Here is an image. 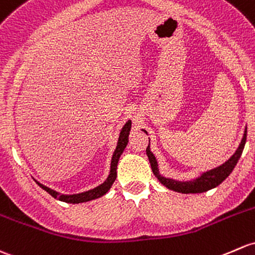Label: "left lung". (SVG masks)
<instances>
[{"label":"left lung","mask_w":255,"mask_h":255,"mask_svg":"<svg viewBox=\"0 0 255 255\" xmlns=\"http://www.w3.org/2000/svg\"><path fill=\"white\" fill-rule=\"evenodd\" d=\"M144 132H145V130H144ZM246 140H247V129H246L245 135H243V139L242 141H241L240 146L236 150L235 154L230 157V160H227L226 162L222 163L219 167L203 173L202 176L198 177L194 181L189 182H177L173 181V179L165 178V177L160 176L159 170H157L156 159H155V156L152 155V152L150 151L149 145L148 148H146V155H148L149 157V161L150 165H151V170L152 172H154V175L156 176L157 179H159L160 183L163 184L165 187H167L168 189L178 193H184V194H188V193H203L209 191V189H213L215 188V187H218L220 183H222V182L230 176V173L234 171L235 166L237 165L241 155H242L243 149H245Z\"/></svg>","instance_id":"left-lung-1"}]
</instances>
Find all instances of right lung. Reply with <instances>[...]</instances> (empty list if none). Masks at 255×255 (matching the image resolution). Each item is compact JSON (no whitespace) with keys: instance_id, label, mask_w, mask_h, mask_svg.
Segmentation results:
<instances>
[{"instance_id":"right-lung-1","label":"right lung","mask_w":255,"mask_h":255,"mask_svg":"<svg viewBox=\"0 0 255 255\" xmlns=\"http://www.w3.org/2000/svg\"><path fill=\"white\" fill-rule=\"evenodd\" d=\"M130 126H132V123H130V121H128V122H126V125L123 126L122 130H121L119 143H117V148H116V150H115L114 155H112L111 171H110L109 177H107V179L104 182L103 184H100L99 187H96V188H94V189H90V191H88V192L79 193V194H72V195L60 194L58 192L47 188L46 186H42V184L39 183V182H37V184H39V186L41 187L44 191H46L49 194L52 195L53 198H56V199L61 200V202H64V203H72V204L89 202V200H93V199H96V198L103 197L104 194H106V193L109 192V189L111 188V186L114 184L115 179H116V177H117V172H116L117 163H119L121 154H122L123 150H125L126 145H127V143H128V134H129Z\"/></svg>"}]
</instances>
